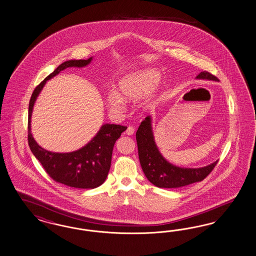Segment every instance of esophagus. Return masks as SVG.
<instances>
[{
    "label": "esophagus",
    "instance_id": "obj_1",
    "mask_svg": "<svg viewBox=\"0 0 256 256\" xmlns=\"http://www.w3.org/2000/svg\"><path fill=\"white\" fill-rule=\"evenodd\" d=\"M134 128H132V126H128V128H126V135H133V133H134Z\"/></svg>",
    "mask_w": 256,
    "mask_h": 256
}]
</instances>
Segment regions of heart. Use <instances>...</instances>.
<instances>
[{"instance_id":"b5f03b06","label":"heart","mask_w":256,"mask_h":256,"mask_svg":"<svg viewBox=\"0 0 256 256\" xmlns=\"http://www.w3.org/2000/svg\"><path fill=\"white\" fill-rule=\"evenodd\" d=\"M162 78V72L154 68L126 74L118 82V92L110 90L106 101L108 107L116 112L124 110V100L136 101L146 96L142 102V108H149L154 104L156 86Z\"/></svg>"}]
</instances>
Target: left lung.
Wrapping results in <instances>:
<instances>
[{"instance_id": "1", "label": "left lung", "mask_w": 256, "mask_h": 256, "mask_svg": "<svg viewBox=\"0 0 256 256\" xmlns=\"http://www.w3.org/2000/svg\"><path fill=\"white\" fill-rule=\"evenodd\" d=\"M197 80L218 82L217 78L206 71L199 73ZM152 116L142 120L136 132L138 153L142 169L146 178L158 188H180L202 181L214 169L217 160L200 168H184L169 162L156 144Z\"/></svg>"}]
</instances>
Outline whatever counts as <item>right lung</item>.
I'll return each mask as SVG.
<instances>
[{
	"instance_id": "obj_1",
	"label": "right lung",
	"mask_w": 256,
	"mask_h": 256,
	"mask_svg": "<svg viewBox=\"0 0 256 256\" xmlns=\"http://www.w3.org/2000/svg\"><path fill=\"white\" fill-rule=\"evenodd\" d=\"M87 60H68L62 62L39 84L32 94L29 103L28 142L32 153L38 160L46 172L55 181L76 188H94L102 185L110 168L112 149L126 126L103 124L100 130L84 146L68 153H58L41 148L31 130L32 114L36 101L48 80L68 68H86L92 62Z\"/></svg>"
}]
</instances>
